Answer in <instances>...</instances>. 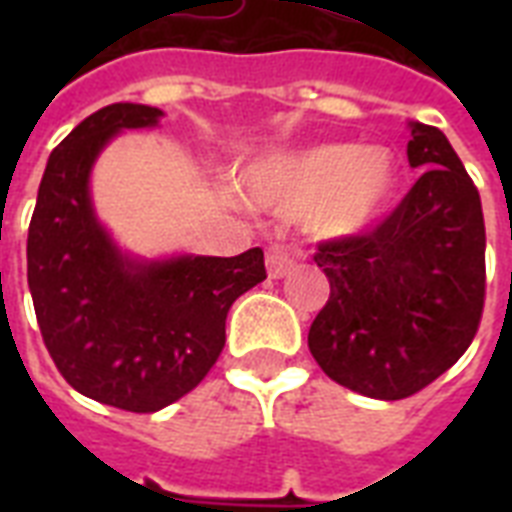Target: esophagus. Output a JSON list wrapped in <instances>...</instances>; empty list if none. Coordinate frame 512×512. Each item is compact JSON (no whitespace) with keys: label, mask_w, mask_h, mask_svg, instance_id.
Listing matches in <instances>:
<instances>
[{"label":"esophagus","mask_w":512,"mask_h":512,"mask_svg":"<svg viewBox=\"0 0 512 512\" xmlns=\"http://www.w3.org/2000/svg\"><path fill=\"white\" fill-rule=\"evenodd\" d=\"M265 265H268V276L271 279H284L295 271V252L289 247H271L265 255Z\"/></svg>","instance_id":"34e87169"}]
</instances>
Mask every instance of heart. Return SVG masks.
<instances>
[{
  "label": "heart",
  "instance_id": "1",
  "mask_svg": "<svg viewBox=\"0 0 512 512\" xmlns=\"http://www.w3.org/2000/svg\"><path fill=\"white\" fill-rule=\"evenodd\" d=\"M396 191V164L385 151L329 143L276 156L252 175V193L279 212H308L327 236L369 231Z\"/></svg>",
  "mask_w": 512,
  "mask_h": 512
}]
</instances>
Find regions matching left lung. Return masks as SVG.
Here are the masks:
<instances>
[{"instance_id": "obj_1", "label": "left lung", "mask_w": 512, "mask_h": 512, "mask_svg": "<svg viewBox=\"0 0 512 512\" xmlns=\"http://www.w3.org/2000/svg\"><path fill=\"white\" fill-rule=\"evenodd\" d=\"M401 204L369 231L321 241L313 255L329 300L308 348L327 377L361 396L398 401L468 350L486 297L481 196L438 127L412 122Z\"/></svg>"}]
</instances>
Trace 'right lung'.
Wrapping results in <instances>:
<instances>
[{
	"label": "right lung",
	"instance_id": "obj_1",
	"mask_svg": "<svg viewBox=\"0 0 512 512\" xmlns=\"http://www.w3.org/2000/svg\"><path fill=\"white\" fill-rule=\"evenodd\" d=\"M162 111L114 103L50 154L28 225V289L42 340L66 382L124 412H159L199 385L225 345L236 297L265 279L263 249L236 257L132 260L98 223L90 170L122 130Z\"/></svg>",
	"mask_w": 512,
	"mask_h": 512
}]
</instances>
